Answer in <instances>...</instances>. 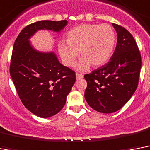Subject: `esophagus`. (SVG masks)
I'll return each instance as SVG.
<instances>
[{"instance_id":"obj_1","label":"esophagus","mask_w":150,"mask_h":150,"mask_svg":"<svg viewBox=\"0 0 150 150\" xmlns=\"http://www.w3.org/2000/svg\"><path fill=\"white\" fill-rule=\"evenodd\" d=\"M83 79V75H81V74H80V73H77V74H76V79H77V80H79V79Z\"/></svg>"}]
</instances>
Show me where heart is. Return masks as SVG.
Segmentation results:
<instances>
[{
  "label": "heart",
  "instance_id": "1",
  "mask_svg": "<svg viewBox=\"0 0 150 150\" xmlns=\"http://www.w3.org/2000/svg\"><path fill=\"white\" fill-rule=\"evenodd\" d=\"M115 44V34L109 24H83L71 29L66 35V42L58 43V52L64 64L73 66L79 52L81 59L79 69L85 71L99 67L110 58Z\"/></svg>",
  "mask_w": 150,
  "mask_h": 150
}]
</instances>
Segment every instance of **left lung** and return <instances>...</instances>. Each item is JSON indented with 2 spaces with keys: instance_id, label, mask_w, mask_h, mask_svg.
I'll return each mask as SVG.
<instances>
[{
  "instance_id": "obj_1",
  "label": "left lung",
  "mask_w": 150,
  "mask_h": 150,
  "mask_svg": "<svg viewBox=\"0 0 150 150\" xmlns=\"http://www.w3.org/2000/svg\"><path fill=\"white\" fill-rule=\"evenodd\" d=\"M112 26L117 33V45L110 61L84 76L86 102L102 113L115 112L129 100L138 86L142 65L134 38L123 27Z\"/></svg>"
}]
</instances>
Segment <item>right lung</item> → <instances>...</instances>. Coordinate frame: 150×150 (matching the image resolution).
Here are the masks:
<instances>
[{
    "instance_id": "right-lung-1",
    "label": "right lung",
    "mask_w": 150,
    "mask_h": 150,
    "mask_svg": "<svg viewBox=\"0 0 150 150\" xmlns=\"http://www.w3.org/2000/svg\"><path fill=\"white\" fill-rule=\"evenodd\" d=\"M66 20L40 21L26 26L14 41L10 74L23 105L38 117L59 112L75 82V72L59 62L54 52H41L29 38L39 30L58 32Z\"/></svg>"
}]
</instances>
